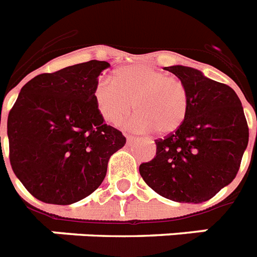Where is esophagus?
I'll return each mask as SVG.
<instances>
[{
	"label": "esophagus",
	"mask_w": 257,
	"mask_h": 257,
	"mask_svg": "<svg viewBox=\"0 0 257 257\" xmlns=\"http://www.w3.org/2000/svg\"><path fill=\"white\" fill-rule=\"evenodd\" d=\"M136 140H137V139H136L135 136H128V135H126V141H128L129 144L133 143V141H136Z\"/></svg>",
	"instance_id": "1"
}]
</instances>
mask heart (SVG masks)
I'll return each instance as SVG.
<instances>
[{"label": "heart", "instance_id": "obj_1", "mask_svg": "<svg viewBox=\"0 0 257 257\" xmlns=\"http://www.w3.org/2000/svg\"><path fill=\"white\" fill-rule=\"evenodd\" d=\"M95 101L104 120L117 125L131 110L137 113L128 125L139 132L156 131L172 135L183 125L189 112L190 97L186 85L161 70L135 63L117 68L113 80L96 85Z\"/></svg>", "mask_w": 257, "mask_h": 257}]
</instances>
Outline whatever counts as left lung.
<instances>
[{"label": "left lung", "instance_id": "8db88e82", "mask_svg": "<svg viewBox=\"0 0 257 257\" xmlns=\"http://www.w3.org/2000/svg\"><path fill=\"white\" fill-rule=\"evenodd\" d=\"M186 85L190 105L177 132L156 140V156L140 165L149 187L170 201L201 203L232 182L248 145L240 99L227 84L185 66L165 67Z\"/></svg>", "mask_w": 257, "mask_h": 257}]
</instances>
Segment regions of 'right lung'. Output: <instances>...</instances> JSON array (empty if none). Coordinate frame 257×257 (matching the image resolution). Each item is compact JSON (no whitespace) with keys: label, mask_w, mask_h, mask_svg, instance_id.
Wrapping results in <instances>:
<instances>
[{"label":"right lung","mask_w":257,"mask_h":257,"mask_svg":"<svg viewBox=\"0 0 257 257\" xmlns=\"http://www.w3.org/2000/svg\"><path fill=\"white\" fill-rule=\"evenodd\" d=\"M108 67L89 60L37 75L10 109V165L39 201L71 204L88 197L105 178L110 156L125 145L95 101L99 75Z\"/></svg>","instance_id":"1"}]
</instances>
